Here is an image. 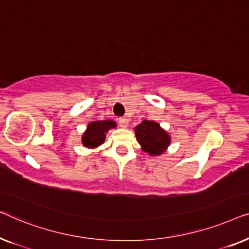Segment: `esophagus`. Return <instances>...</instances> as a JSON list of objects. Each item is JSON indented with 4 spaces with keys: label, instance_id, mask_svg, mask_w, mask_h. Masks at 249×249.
I'll list each match as a JSON object with an SVG mask.
<instances>
[{
    "label": "esophagus",
    "instance_id": "34e87169",
    "mask_svg": "<svg viewBox=\"0 0 249 249\" xmlns=\"http://www.w3.org/2000/svg\"><path fill=\"white\" fill-rule=\"evenodd\" d=\"M118 123H120L122 127H127V126H128V118L127 117L118 118Z\"/></svg>",
    "mask_w": 249,
    "mask_h": 249
}]
</instances>
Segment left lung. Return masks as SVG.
<instances>
[{"instance_id": "left-lung-1", "label": "left lung", "mask_w": 249, "mask_h": 249, "mask_svg": "<svg viewBox=\"0 0 249 249\" xmlns=\"http://www.w3.org/2000/svg\"><path fill=\"white\" fill-rule=\"evenodd\" d=\"M136 139L143 151L150 156H159L170 144V136L153 121H143L134 128Z\"/></svg>"}]
</instances>
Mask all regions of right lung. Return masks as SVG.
Segmentation results:
<instances>
[{"instance_id":"1","label":"right lung","mask_w":249,"mask_h":249,"mask_svg":"<svg viewBox=\"0 0 249 249\" xmlns=\"http://www.w3.org/2000/svg\"><path fill=\"white\" fill-rule=\"evenodd\" d=\"M115 127H116V123L111 120L91 122L82 135V144L89 149L97 148L105 142L106 133L110 128Z\"/></svg>"}]
</instances>
